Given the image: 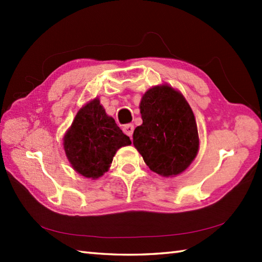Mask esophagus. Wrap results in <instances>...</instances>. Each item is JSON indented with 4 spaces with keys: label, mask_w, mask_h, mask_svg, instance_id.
Returning a JSON list of instances; mask_svg holds the SVG:
<instances>
[{
    "label": "esophagus",
    "mask_w": 262,
    "mask_h": 262,
    "mask_svg": "<svg viewBox=\"0 0 262 262\" xmlns=\"http://www.w3.org/2000/svg\"><path fill=\"white\" fill-rule=\"evenodd\" d=\"M123 133L132 139L133 133H134V125H133V123H128V125L123 126Z\"/></svg>",
    "instance_id": "esophagus-1"
}]
</instances>
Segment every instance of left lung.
<instances>
[{"mask_svg": "<svg viewBox=\"0 0 262 262\" xmlns=\"http://www.w3.org/2000/svg\"><path fill=\"white\" fill-rule=\"evenodd\" d=\"M140 112L143 123L133 134L134 147L157 174H180L196 157L200 144L187 100L170 85H157L142 97Z\"/></svg>", "mask_w": 262, "mask_h": 262, "instance_id": "1", "label": "left lung"}]
</instances>
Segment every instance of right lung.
Masks as SVG:
<instances>
[{
  "label": "right lung",
  "instance_id": "right-lung-1",
  "mask_svg": "<svg viewBox=\"0 0 262 262\" xmlns=\"http://www.w3.org/2000/svg\"><path fill=\"white\" fill-rule=\"evenodd\" d=\"M129 144V137L106 114L98 98L78 111L63 137L66 156L73 168L91 179L107 172L118 149Z\"/></svg>",
  "mask_w": 262,
  "mask_h": 262
}]
</instances>
